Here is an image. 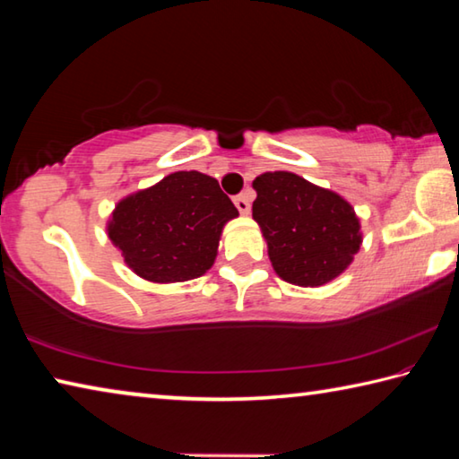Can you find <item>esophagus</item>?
<instances>
[{
    "instance_id": "1",
    "label": "esophagus",
    "mask_w": 459,
    "mask_h": 459,
    "mask_svg": "<svg viewBox=\"0 0 459 459\" xmlns=\"http://www.w3.org/2000/svg\"><path fill=\"white\" fill-rule=\"evenodd\" d=\"M235 206L238 208L240 214L251 212V200H248V194H238L235 198Z\"/></svg>"
}]
</instances>
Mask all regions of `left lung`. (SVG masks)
<instances>
[{
    "label": "left lung",
    "instance_id": "obj_1",
    "mask_svg": "<svg viewBox=\"0 0 459 459\" xmlns=\"http://www.w3.org/2000/svg\"><path fill=\"white\" fill-rule=\"evenodd\" d=\"M253 188V219L283 281L320 287L344 273L362 245L351 202L293 172H265Z\"/></svg>",
    "mask_w": 459,
    "mask_h": 459
}]
</instances>
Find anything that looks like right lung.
<instances>
[{"label": "right lung", "mask_w": 459, "mask_h": 459, "mask_svg": "<svg viewBox=\"0 0 459 459\" xmlns=\"http://www.w3.org/2000/svg\"><path fill=\"white\" fill-rule=\"evenodd\" d=\"M237 216L219 182L190 169L121 198L107 221V235L137 277L150 283L190 281L214 265L224 224Z\"/></svg>", "instance_id": "obj_1"}]
</instances>
